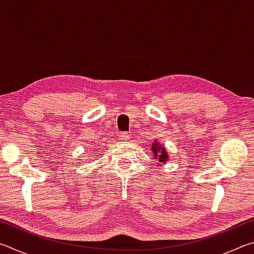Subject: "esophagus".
I'll return each instance as SVG.
<instances>
[{"label":"esophagus","instance_id":"1","mask_svg":"<svg viewBox=\"0 0 254 254\" xmlns=\"http://www.w3.org/2000/svg\"><path fill=\"white\" fill-rule=\"evenodd\" d=\"M128 137H130V135H128V133H127V132H123V133H121V134H120V139H121L122 141L128 140Z\"/></svg>","mask_w":254,"mask_h":254}]
</instances>
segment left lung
Returning <instances> with one entry per match:
<instances>
[{
	"label": "left lung",
	"mask_w": 254,
	"mask_h": 254,
	"mask_svg": "<svg viewBox=\"0 0 254 254\" xmlns=\"http://www.w3.org/2000/svg\"><path fill=\"white\" fill-rule=\"evenodd\" d=\"M151 153L153 156V159H156L158 161V166H161L162 163L165 165V163L169 161V154L167 152L166 147L160 144V142H158V140H154L152 142Z\"/></svg>",
	"instance_id": "1"
}]
</instances>
